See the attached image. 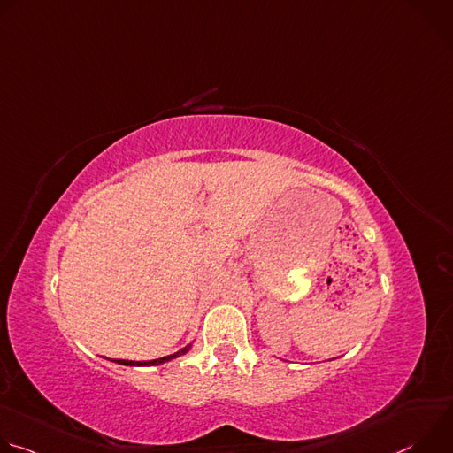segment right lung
<instances>
[{
    "mask_svg": "<svg viewBox=\"0 0 453 453\" xmlns=\"http://www.w3.org/2000/svg\"><path fill=\"white\" fill-rule=\"evenodd\" d=\"M188 349H189V346L182 348L180 351H177V353H173V355H168V357H163V358H157V360H149V362H134V360H112V362H118V364H121V365H157V364L168 362V360H172V358H177V357L188 353Z\"/></svg>",
    "mask_w": 453,
    "mask_h": 453,
    "instance_id": "obj_1",
    "label": "right lung"
}]
</instances>
